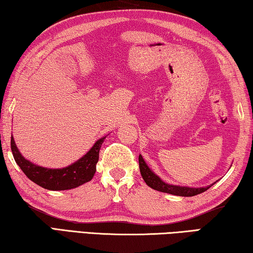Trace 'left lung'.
Instances as JSON below:
<instances>
[{
	"label": "left lung",
	"mask_w": 253,
	"mask_h": 253,
	"mask_svg": "<svg viewBox=\"0 0 253 253\" xmlns=\"http://www.w3.org/2000/svg\"><path fill=\"white\" fill-rule=\"evenodd\" d=\"M139 167H140L141 175H142V178L145 181V183H147L150 188H152L160 192L173 194V196L193 197V196H197V194H200L202 192L207 191V190L212 185L211 184V185H209V187H206V188H203V187L202 188H189V187H180V185H173V184L166 183L165 181L161 180L151 169H150L141 154L139 156Z\"/></svg>",
	"instance_id": "obj_1"
}]
</instances>
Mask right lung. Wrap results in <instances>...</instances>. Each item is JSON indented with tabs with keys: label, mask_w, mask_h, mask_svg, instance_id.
<instances>
[{
	"label": "right lung",
	"mask_w": 253,
	"mask_h": 253,
	"mask_svg": "<svg viewBox=\"0 0 253 253\" xmlns=\"http://www.w3.org/2000/svg\"><path fill=\"white\" fill-rule=\"evenodd\" d=\"M104 139L105 136L97 140L90 151L84 154L77 162L61 169H48L26 160L17 149L13 135L11 136V150L17 166L31 181L44 189L61 191V190L78 188L92 180L96 171L95 168L99 161V152Z\"/></svg>",
	"instance_id": "add662e5"
}]
</instances>
